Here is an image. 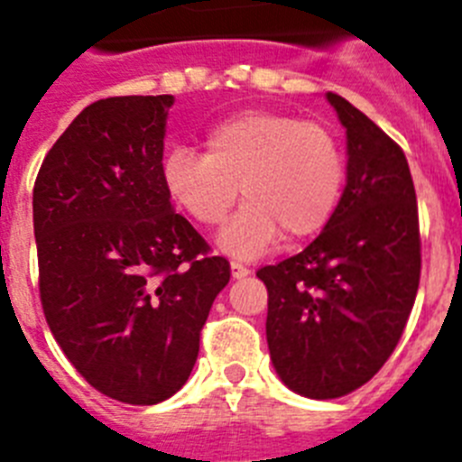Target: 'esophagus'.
Returning a JSON list of instances; mask_svg holds the SVG:
<instances>
[{"instance_id": "34e87169", "label": "esophagus", "mask_w": 462, "mask_h": 462, "mask_svg": "<svg viewBox=\"0 0 462 462\" xmlns=\"http://www.w3.org/2000/svg\"><path fill=\"white\" fill-rule=\"evenodd\" d=\"M231 275H234L236 280H243V277L250 275V268L238 263V261H231Z\"/></svg>"}]
</instances>
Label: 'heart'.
I'll list each match as a JSON object with an SVG mask.
<instances>
[{
    "label": "heart",
    "instance_id": "b5f03b06",
    "mask_svg": "<svg viewBox=\"0 0 462 462\" xmlns=\"http://www.w3.org/2000/svg\"><path fill=\"white\" fill-rule=\"evenodd\" d=\"M162 180L194 222H224L240 194L245 203L219 234L238 259H254L287 231L308 238L328 224L345 180L336 136L319 122L282 110H243L212 125L206 154L178 145L164 157Z\"/></svg>",
    "mask_w": 462,
    "mask_h": 462
}]
</instances>
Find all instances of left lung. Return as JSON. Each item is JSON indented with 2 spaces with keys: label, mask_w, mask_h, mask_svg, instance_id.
Here are the masks:
<instances>
[{
  "label": "left lung",
  "mask_w": 462,
  "mask_h": 462,
  "mask_svg": "<svg viewBox=\"0 0 462 462\" xmlns=\"http://www.w3.org/2000/svg\"><path fill=\"white\" fill-rule=\"evenodd\" d=\"M346 185L328 224L300 254L256 273L268 289L266 337L289 389L352 393L393 354L421 277L419 208L405 152L337 94Z\"/></svg>",
  "instance_id": "8db88e82"
}]
</instances>
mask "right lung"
Here are the masks:
<instances>
[{
    "instance_id": "1",
    "label": "right lung",
    "mask_w": 462,
    "mask_h": 462,
    "mask_svg": "<svg viewBox=\"0 0 462 462\" xmlns=\"http://www.w3.org/2000/svg\"><path fill=\"white\" fill-rule=\"evenodd\" d=\"M171 94L89 104L34 182L43 314L104 395L157 405L189 379L224 256L171 208L162 180Z\"/></svg>"
}]
</instances>
